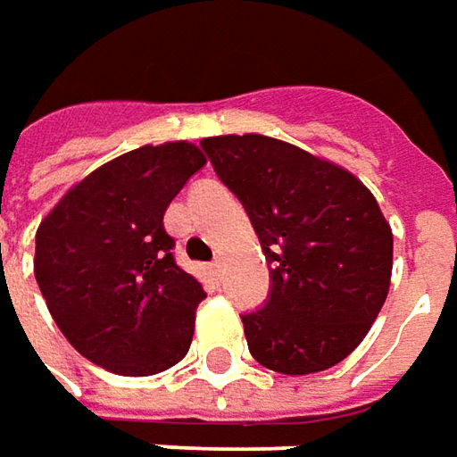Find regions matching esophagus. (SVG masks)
Listing matches in <instances>:
<instances>
[{"label":"esophagus","mask_w":457,"mask_h":457,"mask_svg":"<svg viewBox=\"0 0 457 457\" xmlns=\"http://www.w3.org/2000/svg\"><path fill=\"white\" fill-rule=\"evenodd\" d=\"M208 271H211V277L221 278V259H216V262H211V264H208Z\"/></svg>","instance_id":"1"}]
</instances>
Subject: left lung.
Listing matches in <instances>:
<instances>
[{
	"mask_svg": "<svg viewBox=\"0 0 457 457\" xmlns=\"http://www.w3.org/2000/svg\"><path fill=\"white\" fill-rule=\"evenodd\" d=\"M201 148L271 264L269 302L241 317L251 357L281 375L342 362L378 320L393 277V231L375 195L277 137L216 136Z\"/></svg>",
	"mask_w": 457,
	"mask_h": 457,
	"instance_id": "8db88e82",
	"label": "left lung"
}]
</instances>
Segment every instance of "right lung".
Here are the masks:
<instances>
[{
  "label": "right lung",
  "instance_id": "add662e5",
  "mask_svg": "<svg viewBox=\"0 0 457 457\" xmlns=\"http://www.w3.org/2000/svg\"><path fill=\"white\" fill-rule=\"evenodd\" d=\"M204 165L186 140L122 153L72 186L37 228L35 277L52 320L115 375H158L191 347L206 292L176 264L163 213Z\"/></svg>",
  "mask_w": 457,
  "mask_h": 457
}]
</instances>
